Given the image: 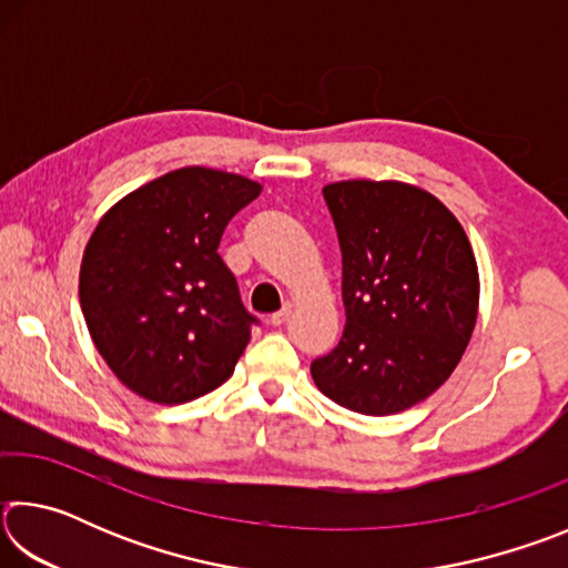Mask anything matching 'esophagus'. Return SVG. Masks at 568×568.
Instances as JSON below:
<instances>
[{"mask_svg":"<svg viewBox=\"0 0 568 568\" xmlns=\"http://www.w3.org/2000/svg\"><path fill=\"white\" fill-rule=\"evenodd\" d=\"M291 311H293V305H291V303H285V305H283V311L273 313V315H271V321H267V323H271V325H283V323L287 321V315H291Z\"/></svg>","mask_w":568,"mask_h":568,"instance_id":"34e87169","label":"esophagus"}]
</instances>
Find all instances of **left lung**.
<instances>
[{
  "instance_id": "left-lung-1",
  "label": "left lung",
  "mask_w": 568,
  "mask_h": 568,
  "mask_svg": "<svg viewBox=\"0 0 568 568\" xmlns=\"http://www.w3.org/2000/svg\"><path fill=\"white\" fill-rule=\"evenodd\" d=\"M343 253L345 328L311 363L315 386L363 416H390L448 381L478 315V265L456 215L398 180L323 187Z\"/></svg>"
}]
</instances>
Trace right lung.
<instances>
[{"instance_id": "right-lung-1", "label": "right lung", "mask_w": 568, "mask_h": 568, "mask_svg": "<svg viewBox=\"0 0 568 568\" xmlns=\"http://www.w3.org/2000/svg\"><path fill=\"white\" fill-rule=\"evenodd\" d=\"M261 190L233 172L180 168L124 195L94 227L80 305L94 348L132 393L175 406L233 376L257 318L217 245Z\"/></svg>"}]
</instances>
